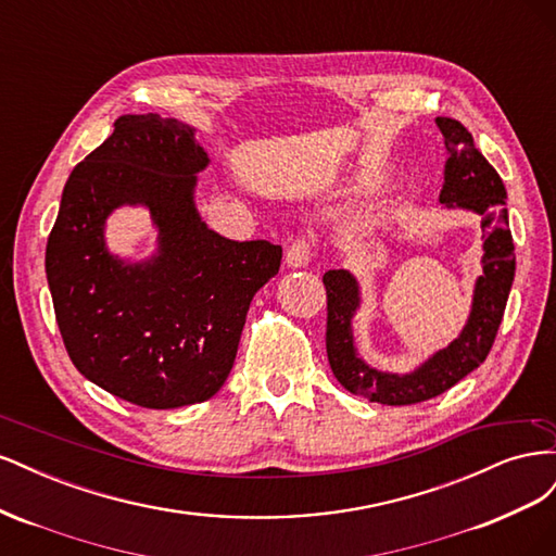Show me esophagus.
<instances>
[{"label": "esophagus", "instance_id": "1", "mask_svg": "<svg viewBox=\"0 0 556 556\" xmlns=\"http://www.w3.org/2000/svg\"><path fill=\"white\" fill-rule=\"evenodd\" d=\"M285 262L292 268H301L311 262V243L306 239H299L294 241L288 252H285Z\"/></svg>", "mask_w": 556, "mask_h": 556}]
</instances>
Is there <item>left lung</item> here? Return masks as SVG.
<instances>
[{
    "label": "left lung",
    "mask_w": 556,
    "mask_h": 556,
    "mask_svg": "<svg viewBox=\"0 0 556 556\" xmlns=\"http://www.w3.org/2000/svg\"><path fill=\"white\" fill-rule=\"evenodd\" d=\"M447 162L441 204L445 211H468L482 217V274L476 278L473 301L464 329L445 348L435 350L413 371H382L366 364L355 345L352 319L362 308L359 280L348 268L323 276L327 290V357L348 392L384 403L410 406L447 392L486 359L515 278V245L506 211V188L494 166L482 157L470 131L452 117H435Z\"/></svg>",
    "instance_id": "1"
}]
</instances>
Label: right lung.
Listing matches in <instances>:
<instances>
[{
    "mask_svg": "<svg viewBox=\"0 0 556 556\" xmlns=\"http://www.w3.org/2000/svg\"><path fill=\"white\" fill-rule=\"evenodd\" d=\"M113 127L66 180L48 237L58 327L74 366L109 394L155 410L192 406L225 384L282 248L231 241L201 220L197 182L211 160L190 125L146 113ZM125 205L146 207L159 231L143 261L105 245V220Z\"/></svg>",
    "mask_w": 556,
    "mask_h": 556,
    "instance_id": "1",
    "label": "right lung"
}]
</instances>
